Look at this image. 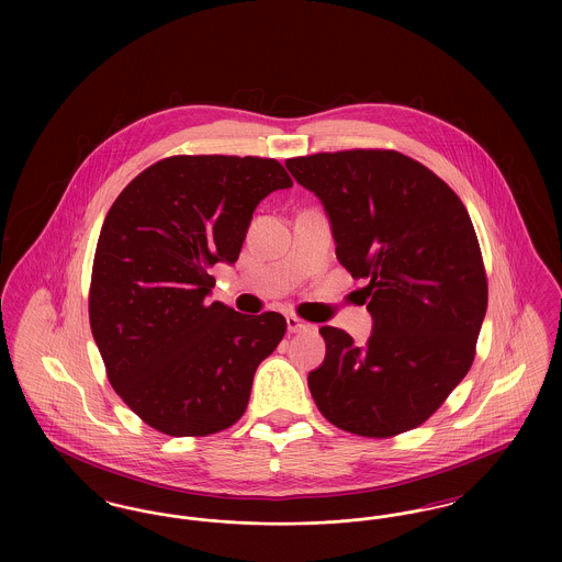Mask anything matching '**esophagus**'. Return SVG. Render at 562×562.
Segmentation results:
<instances>
[{
  "label": "esophagus",
  "instance_id": "obj_1",
  "mask_svg": "<svg viewBox=\"0 0 562 562\" xmlns=\"http://www.w3.org/2000/svg\"><path fill=\"white\" fill-rule=\"evenodd\" d=\"M286 326H289L291 333H307V330H312L310 322L301 321L296 316H286Z\"/></svg>",
  "mask_w": 562,
  "mask_h": 562
}]
</instances>
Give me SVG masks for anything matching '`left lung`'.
I'll return each mask as SVG.
<instances>
[{
  "label": "left lung",
  "mask_w": 562,
  "mask_h": 562,
  "mask_svg": "<svg viewBox=\"0 0 562 562\" xmlns=\"http://www.w3.org/2000/svg\"><path fill=\"white\" fill-rule=\"evenodd\" d=\"M330 216L337 259L362 289L373 335L358 348L322 326L326 358L307 376L337 428L390 438L417 428L468 374L488 284L472 218L428 166L394 149H346L286 160Z\"/></svg>",
  "instance_id": "8db88e82"
}]
</instances>
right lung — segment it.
<instances>
[{"instance_id":"obj_1","label":"right lung","mask_w":562,"mask_h":562,"mask_svg":"<svg viewBox=\"0 0 562 562\" xmlns=\"http://www.w3.org/2000/svg\"><path fill=\"white\" fill-rule=\"evenodd\" d=\"M291 186L271 158L170 156L111 204L88 316L111 387L147 426L198 438L244 415L255 371L286 321L209 303V268L236 263L257 204Z\"/></svg>"}]
</instances>
